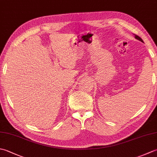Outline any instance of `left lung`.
Instances as JSON below:
<instances>
[{
  "label": "left lung",
  "instance_id": "left-lung-1",
  "mask_svg": "<svg viewBox=\"0 0 157 157\" xmlns=\"http://www.w3.org/2000/svg\"><path fill=\"white\" fill-rule=\"evenodd\" d=\"M135 38H136V39H137V40H140V41H141L142 42H143V40H142V38H141L140 37H139V36H137V35H135Z\"/></svg>",
  "mask_w": 157,
  "mask_h": 157
}]
</instances>
